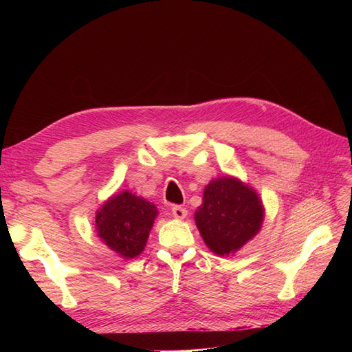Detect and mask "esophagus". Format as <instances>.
I'll return each mask as SVG.
<instances>
[{"label":"esophagus","mask_w":352,"mask_h":352,"mask_svg":"<svg viewBox=\"0 0 352 352\" xmlns=\"http://www.w3.org/2000/svg\"><path fill=\"white\" fill-rule=\"evenodd\" d=\"M172 212H173V216L177 219V220H184L185 217H186V208H184V207H180V206H175L173 208H172Z\"/></svg>","instance_id":"obj_1"}]
</instances>
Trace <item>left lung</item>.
<instances>
[{
  "mask_svg": "<svg viewBox=\"0 0 352 352\" xmlns=\"http://www.w3.org/2000/svg\"><path fill=\"white\" fill-rule=\"evenodd\" d=\"M265 210L252 186L235 176L210 180L194 219L210 251L229 257L261 230Z\"/></svg>",
  "mask_w": 352,
  "mask_h": 352,
  "instance_id": "left-lung-1",
  "label": "left lung"
}]
</instances>
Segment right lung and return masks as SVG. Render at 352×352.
Wrapping results in <instances>:
<instances>
[{
  "instance_id": "right-lung-1",
  "label": "right lung",
  "mask_w": 352,
  "mask_h": 352,
  "mask_svg": "<svg viewBox=\"0 0 352 352\" xmlns=\"http://www.w3.org/2000/svg\"><path fill=\"white\" fill-rule=\"evenodd\" d=\"M157 216L153 202L122 190L104 201L95 212V230L119 257L132 260L144 251Z\"/></svg>"
}]
</instances>
